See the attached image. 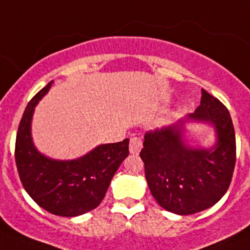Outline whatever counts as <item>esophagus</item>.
I'll return each mask as SVG.
<instances>
[{"label":"esophagus","mask_w":250,"mask_h":250,"mask_svg":"<svg viewBox=\"0 0 250 250\" xmlns=\"http://www.w3.org/2000/svg\"><path fill=\"white\" fill-rule=\"evenodd\" d=\"M143 148V141L140 137H132L129 141V152L131 154H139Z\"/></svg>","instance_id":"1"}]
</instances>
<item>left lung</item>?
Listing matches in <instances>:
<instances>
[{"label":"left lung","mask_w":250,"mask_h":250,"mask_svg":"<svg viewBox=\"0 0 250 250\" xmlns=\"http://www.w3.org/2000/svg\"><path fill=\"white\" fill-rule=\"evenodd\" d=\"M188 118L211 123L217 129V145L189 148L180 137V125H174L145 133L140 152L153 197L164 209L179 215L217 204L229 189L236 164L232 119L217 97L202 89L201 104Z\"/></svg>","instance_id":"left-lung-1"}]
</instances>
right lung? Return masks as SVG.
<instances>
[{
    "instance_id": "1",
    "label": "right lung",
    "mask_w": 250,
    "mask_h": 250,
    "mask_svg": "<svg viewBox=\"0 0 250 250\" xmlns=\"http://www.w3.org/2000/svg\"><path fill=\"white\" fill-rule=\"evenodd\" d=\"M53 82L28 102L15 141V162L21 182L37 205L61 217H76L96 209L106 194L115 171L128 156V139L100 145L82 158L56 161L33 146L31 121L39 100Z\"/></svg>"
}]
</instances>
